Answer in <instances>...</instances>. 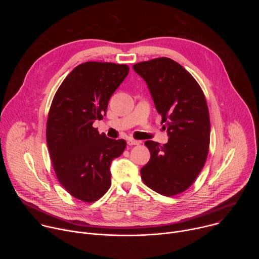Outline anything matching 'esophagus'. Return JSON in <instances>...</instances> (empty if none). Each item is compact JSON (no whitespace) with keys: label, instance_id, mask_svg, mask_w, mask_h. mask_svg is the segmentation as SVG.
I'll use <instances>...</instances> for the list:
<instances>
[{"label":"esophagus","instance_id":"esophagus-1","mask_svg":"<svg viewBox=\"0 0 259 259\" xmlns=\"http://www.w3.org/2000/svg\"><path fill=\"white\" fill-rule=\"evenodd\" d=\"M127 143H128L129 145H137V144H139V143H140V141L135 140V139H128Z\"/></svg>","mask_w":259,"mask_h":259}]
</instances>
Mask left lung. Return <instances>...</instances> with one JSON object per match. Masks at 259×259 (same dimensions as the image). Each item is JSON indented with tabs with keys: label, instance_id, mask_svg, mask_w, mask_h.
Segmentation results:
<instances>
[{
	"label": "left lung",
	"instance_id": "obj_1",
	"mask_svg": "<svg viewBox=\"0 0 259 259\" xmlns=\"http://www.w3.org/2000/svg\"><path fill=\"white\" fill-rule=\"evenodd\" d=\"M133 69L144 79L167 130L168 142L147 140L151 159L140 169L145 186L167 197L187 191L203 169L210 143V118L204 92L176 61L159 57Z\"/></svg>",
	"mask_w": 259,
	"mask_h": 259
}]
</instances>
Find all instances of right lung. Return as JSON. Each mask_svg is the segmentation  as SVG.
<instances>
[{"label":"right lung","instance_id":"obj_1","mask_svg":"<svg viewBox=\"0 0 259 259\" xmlns=\"http://www.w3.org/2000/svg\"><path fill=\"white\" fill-rule=\"evenodd\" d=\"M129 72L127 64L87 61L73 68L57 89L47 119L46 139L56 177L73 198L86 203L110 188V163L126 147L93 127Z\"/></svg>","mask_w":259,"mask_h":259}]
</instances>
